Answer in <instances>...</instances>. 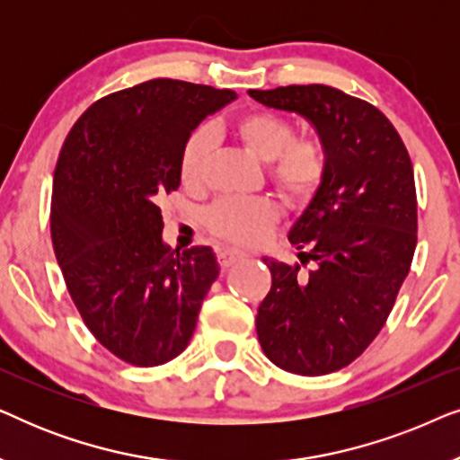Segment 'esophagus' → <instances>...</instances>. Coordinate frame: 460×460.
I'll list each match as a JSON object with an SVG mask.
<instances>
[{"instance_id":"esophagus-1","label":"esophagus","mask_w":460,"mask_h":460,"mask_svg":"<svg viewBox=\"0 0 460 460\" xmlns=\"http://www.w3.org/2000/svg\"><path fill=\"white\" fill-rule=\"evenodd\" d=\"M247 257L249 255L244 253V251H241V249H222L217 253V261H219V266H222L224 270H228V268L234 266V263L247 260Z\"/></svg>"}]
</instances>
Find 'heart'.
I'll list each match as a JSON object with an SVG mask.
<instances>
[{
	"label": "heart",
	"mask_w": 460,
	"mask_h": 460,
	"mask_svg": "<svg viewBox=\"0 0 460 460\" xmlns=\"http://www.w3.org/2000/svg\"><path fill=\"white\" fill-rule=\"evenodd\" d=\"M234 134L255 159L268 163V175L282 199L305 205L320 190L329 169V155L318 137H293L295 129L272 111H251L234 123ZM216 150V131L200 125L188 136L180 156V178L188 188H200ZM280 217V207L270 197L222 199L205 211V228L234 244H257Z\"/></svg>",
	"instance_id": "obj_1"
}]
</instances>
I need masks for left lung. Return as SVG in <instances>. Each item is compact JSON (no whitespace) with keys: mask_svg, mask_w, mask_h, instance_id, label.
I'll use <instances>...</instances> for the list:
<instances>
[{"mask_svg":"<svg viewBox=\"0 0 460 460\" xmlns=\"http://www.w3.org/2000/svg\"><path fill=\"white\" fill-rule=\"evenodd\" d=\"M249 96L307 119L329 155L323 186L288 232L291 244L304 249L301 263L263 257L272 288L257 310V337L287 373H335L379 335L411 270L417 247L411 156L376 106L335 87L287 85Z\"/></svg>","mask_w":460,"mask_h":460,"instance_id":"1","label":"left lung"}]
</instances>
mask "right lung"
<instances>
[{
	"mask_svg": "<svg viewBox=\"0 0 460 460\" xmlns=\"http://www.w3.org/2000/svg\"><path fill=\"white\" fill-rule=\"evenodd\" d=\"M236 98L178 79L109 93L77 119L54 172L49 228L68 295L119 360L159 367L186 349L219 266L209 247L163 243V194L207 115Z\"/></svg>",
	"mask_w": 460,
	"mask_h": 460,
	"instance_id": "obj_1",
	"label": "right lung"
}]
</instances>
